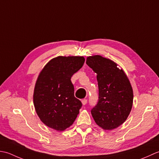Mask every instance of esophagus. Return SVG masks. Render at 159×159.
<instances>
[{
  "instance_id": "esophagus-1",
  "label": "esophagus",
  "mask_w": 159,
  "mask_h": 159,
  "mask_svg": "<svg viewBox=\"0 0 159 159\" xmlns=\"http://www.w3.org/2000/svg\"><path fill=\"white\" fill-rule=\"evenodd\" d=\"M82 105H86L87 103V99H83L82 100Z\"/></svg>"
}]
</instances>
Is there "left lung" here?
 Returning <instances> with one entry per match:
<instances>
[{"mask_svg":"<svg viewBox=\"0 0 159 159\" xmlns=\"http://www.w3.org/2000/svg\"><path fill=\"white\" fill-rule=\"evenodd\" d=\"M86 64L98 74L99 100L91 110L95 123L103 129H112L124 124L132 110L133 90L122 69L102 56L87 57Z\"/></svg>","mask_w":159,"mask_h":159,"instance_id":"obj_1","label":"left lung"}]
</instances>
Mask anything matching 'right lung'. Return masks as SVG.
I'll list each match as a JSON object with an SVG mask.
<instances>
[{"mask_svg": "<svg viewBox=\"0 0 159 159\" xmlns=\"http://www.w3.org/2000/svg\"><path fill=\"white\" fill-rule=\"evenodd\" d=\"M82 56L53 58L40 71L34 91L38 116L48 127L64 131L73 124L82 104L74 96L70 78L82 67Z\"/></svg>", "mask_w": 159, "mask_h": 159, "instance_id": "1", "label": "right lung"}]
</instances>
